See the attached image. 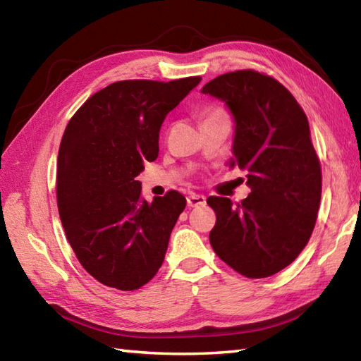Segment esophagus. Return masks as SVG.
I'll return each instance as SVG.
<instances>
[{
    "label": "esophagus",
    "mask_w": 361,
    "mask_h": 361,
    "mask_svg": "<svg viewBox=\"0 0 361 361\" xmlns=\"http://www.w3.org/2000/svg\"><path fill=\"white\" fill-rule=\"evenodd\" d=\"M188 206L190 208H195V206H203L206 203V197L204 195H195V194H190L188 198Z\"/></svg>",
    "instance_id": "esophagus-1"
}]
</instances>
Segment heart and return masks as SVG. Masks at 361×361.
<instances>
[{
    "label": "heart",
    "mask_w": 361,
    "mask_h": 361,
    "mask_svg": "<svg viewBox=\"0 0 361 361\" xmlns=\"http://www.w3.org/2000/svg\"><path fill=\"white\" fill-rule=\"evenodd\" d=\"M219 114H224V113H221V111H212L208 118H212V116H219ZM208 118H206V119H208Z\"/></svg>",
    "instance_id": "obj_1"
}]
</instances>
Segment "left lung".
<instances>
[{"label": "left lung", "instance_id": "left-lung-1", "mask_svg": "<svg viewBox=\"0 0 361 361\" xmlns=\"http://www.w3.org/2000/svg\"><path fill=\"white\" fill-rule=\"evenodd\" d=\"M224 101L235 128L229 167L247 171L242 203L209 197L216 226L209 242L247 278L283 270L307 245L321 202V166L309 121L290 91L252 70L221 74L202 88Z\"/></svg>", "mask_w": 361, "mask_h": 361}]
</instances>
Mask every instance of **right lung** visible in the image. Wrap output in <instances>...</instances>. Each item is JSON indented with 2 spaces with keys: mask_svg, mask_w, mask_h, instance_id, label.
Returning a JSON list of instances; mask_svg holds the SVG:
<instances>
[{
  "mask_svg": "<svg viewBox=\"0 0 361 361\" xmlns=\"http://www.w3.org/2000/svg\"><path fill=\"white\" fill-rule=\"evenodd\" d=\"M202 78L121 80L68 122L57 158L60 220L80 265L104 286L136 290L157 274L186 198L145 202L136 176L159 152V128Z\"/></svg>",
  "mask_w": 361,
  "mask_h": 361,
  "instance_id": "obj_1",
  "label": "right lung"
}]
</instances>
